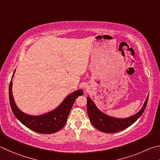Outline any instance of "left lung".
Returning a JSON list of instances; mask_svg holds the SVG:
<instances>
[{
    "instance_id": "left-lung-1",
    "label": "left lung",
    "mask_w": 160,
    "mask_h": 160,
    "mask_svg": "<svg viewBox=\"0 0 160 160\" xmlns=\"http://www.w3.org/2000/svg\"><path fill=\"white\" fill-rule=\"evenodd\" d=\"M87 112L89 119L93 127L100 131L108 133H112L121 131L133 124L143 113L146 108L148 97L145 100L143 107L138 113L125 119L114 118L102 113L97 108L90 98L87 97Z\"/></svg>"
}]
</instances>
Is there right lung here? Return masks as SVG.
<instances>
[{
	"mask_svg": "<svg viewBox=\"0 0 160 160\" xmlns=\"http://www.w3.org/2000/svg\"><path fill=\"white\" fill-rule=\"evenodd\" d=\"M83 93L82 90L73 92L64 100V101L55 110L43 115L32 116L22 112L15 105L12 94V79L9 86L10 104L16 118L29 129L35 132L45 134L57 132L65 125L67 117L76 98L78 96H82Z\"/></svg>",
	"mask_w": 160,
	"mask_h": 160,
	"instance_id": "add662e5",
	"label": "right lung"
}]
</instances>
